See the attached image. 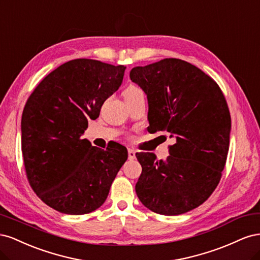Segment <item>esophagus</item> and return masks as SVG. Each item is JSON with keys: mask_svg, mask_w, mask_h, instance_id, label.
Masks as SVG:
<instances>
[{"mask_svg": "<svg viewBox=\"0 0 260 260\" xmlns=\"http://www.w3.org/2000/svg\"><path fill=\"white\" fill-rule=\"evenodd\" d=\"M128 157H129L130 160L136 158V151H135V149H132V148L128 149Z\"/></svg>", "mask_w": 260, "mask_h": 260, "instance_id": "esophagus-1", "label": "esophagus"}]
</instances>
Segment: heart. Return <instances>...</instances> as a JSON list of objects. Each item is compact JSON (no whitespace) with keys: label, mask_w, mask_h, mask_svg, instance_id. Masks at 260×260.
I'll use <instances>...</instances> for the list:
<instances>
[{"label":"heart","mask_w":260,"mask_h":260,"mask_svg":"<svg viewBox=\"0 0 260 260\" xmlns=\"http://www.w3.org/2000/svg\"><path fill=\"white\" fill-rule=\"evenodd\" d=\"M140 94H143V91L141 90L138 85L130 84L123 91V96L124 98H130V96H136L140 95Z\"/></svg>","instance_id":"b5f03b06"}]
</instances>
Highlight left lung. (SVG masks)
I'll return each instance as SVG.
<instances>
[{
    "label": "left lung",
    "instance_id": "obj_1",
    "mask_svg": "<svg viewBox=\"0 0 260 260\" xmlns=\"http://www.w3.org/2000/svg\"><path fill=\"white\" fill-rule=\"evenodd\" d=\"M130 79L147 95V130L176 138L166 160L136 154L142 166L139 200L165 216L199 207L217 187L229 151L231 117L222 91L200 68L178 58L132 68Z\"/></svg>",
    "mask_w": 260,
    "mask_h": 260
}]
</instances>
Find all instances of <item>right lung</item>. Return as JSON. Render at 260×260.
<instances>
[{
    "instance_id": "add662e5",
    "label": "right lung",
    "mask_w": 260,
    "mask_h": 260,
    "mask_svg": "<svg viewBox=\"0 0 260 260\" xmlns=\"http://www.w3.org/2000/svg\"><path fill=\"white\" fill-rule=\"evenodd\" d=\"M125 67L78 58L60 65L31 93L21 117V151L35 193L62 214L103 205L128 158L119 143L106 149L81 139L89 119L122 83Z\"/></svg>"
}]
</instances>
